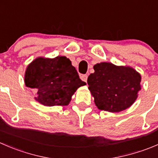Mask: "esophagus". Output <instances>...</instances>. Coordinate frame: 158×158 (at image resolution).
Here are the masks:
<instances>
[{"mask_svg": "<svg viewBox=\"0 0 158 158\" xmlns=\"http://www.w3.org/2000/svg\"><path fill=\"white\" fill-rule=\"evenodd\" d=\"M81 79H82V81H84V82H86L87 81V78H88V76L87 75H82V76H80Z\"/></svg>", "mask_w": 158, "mask_h": 158, "instance_id": "obj_1", "label": "esophagus"}]
</instances>
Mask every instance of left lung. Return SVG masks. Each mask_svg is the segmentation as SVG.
Segmentation results:
<instances>
[{"mask_svg": "<svg viewBox=\"0 0 158 158\" xmlns=\"http://www.w3.org/2000/svg\"><path fill=\"white\" fill-rule=\"evenodd\" d=\"M93 69L87 83L98 109L117 113L135 102L141 89V76L135 69L110 62L97 63Z\"/></svg>", "mask_w": 158, "mask_h": 158, "instance_id": "8db88e82", "label": "left lung"}]
</instances>
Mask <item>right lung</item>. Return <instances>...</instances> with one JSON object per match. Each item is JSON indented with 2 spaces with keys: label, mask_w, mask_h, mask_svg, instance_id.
Here are the masks:
<instances>
[{
  "label": "right lung",
  "mask_w": 158,
  "mask_h": 158,
  "mask_svg": "<svg viewBox=\"0 0 158 158\" xmlns=\"http://www.w3.org/2000/svg\"><path fill=\"white\" fill-rule=\"evenodd\" d=\"M24 82L37 91L35 99L47 106H67L77 89L86 84L65 56L37 58L27 65Z\"/></svg>",
  "instance_id": "add662e5"
}]
</instances>
